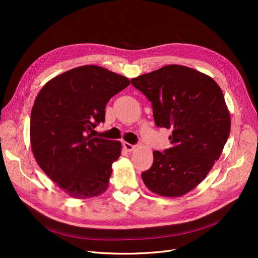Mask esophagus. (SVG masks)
I'll use <instances>...</instances> for the list:
<instances>
[{
	"instance_id": "obj_1",
	"label": "esophagus",
	"mask_w": 258,
	"mask_h": 258,
	"mask_svg": "<svg viewBox=\"0 0 258 258\" xmlns=\"http://www.w3.org/2000/svg\"><path fill=\"white\" fill-rule=\"evenodd\" d=\"M123 147L125 148V151L132 152V151L134 150V148H135V145H133V144L128 143V142H123Z\"/></svg>"
}]
</instances>
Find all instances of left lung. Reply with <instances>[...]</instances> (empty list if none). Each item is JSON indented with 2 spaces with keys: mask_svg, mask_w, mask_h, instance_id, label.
Returning a JSON list of instances; mask_svg holds the SVG:
<instances>
[{
  "mask_svg": "<svg viewBox=\"0 0 258 258\" xmlns=\"http://www.w3.org/2000/svg\"><path fill=\"white\" fill-rule=\"evenodd\" d=\"M131 81L152 102L156 125L172 130V147L154 152L142 180L159 196L182 197L206 178L229 137L231 121L223 92L210 76L180 64Z\"/></svg>",
  "mask_w": 258,
  "mask_h": 258,
  "instance_id": "1",
  "label": "left lung"
}]
</instances>
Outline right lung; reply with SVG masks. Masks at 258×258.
<instances>
[{
	"label": "right lung",
	"instance_id": "add662e5",
	"mask_svg": "<svg viewBox=\"0 0 258 258\" xmlns=\"http://www.w3.org/2000/svg\"><path fill=\"white\" fill-rule=\"evenodd\" d=\"M130 84L124 76L87 64L52 78L37 94L30 118L33 156L72 198L106 190L121 143L93 138L90 131L104 122L107 101Z\"/></svg>",
	"mask_w": 258,
	"mask_h": 258
}]
</instances>
